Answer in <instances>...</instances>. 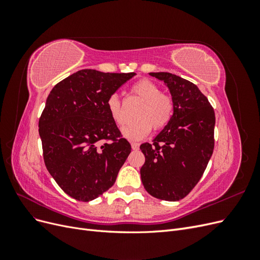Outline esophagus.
<instances>
[{
    "instance_id": "esophagus-1",
    "label": "esophagus",
    "mask_w": 260,
    "mask_h": 260,
    "mask_svg": "<svg viewBox=\"0 0 260 260\" xmlns=\"http://www.w3.org/2000/svg\"><path fill=\"white\" fill-rule=\"evenodd\" d=\"M131 146H132V149H135V151H138L140 144L137 143V142H131Z\"/></svg>"
}]
</instances>
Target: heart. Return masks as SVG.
<instances>
[{"mask_svg": "<svg viewBox=\"0 0 260 260\" xmlns=\"http://www.w3.org/2000/svg\"><path fill=\"white\" fill-rule=\"evenodd\" d=\"M132 94L142 101L137 113L138 121L122 130L123 136L130 140L144 139L152 131L162 130L171 121L175 113V100L170 94L161 92L159 85L148 79L137 81L131 88ZM107 108L118 127L125 124V117L121 101L117 94H112L107 100Z\"/></svg>", "mask_w": 260, "mask_h": 260, "instance_id": "b5f03b06", "label": "heart"}]
</instances>
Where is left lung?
<instances>
[{"instance_id":"1","label":"left lung","mask_w":260,"mask_h":260,"mask_svg":"<svg viewBox=\"0 0 260 260\" xmlns=\"http://www.w3.org/2000/svg\"><path fill=\"white\" fill-rule=\"evenodd\" d=\"M162 80L175 100V113L152 144L140 146L145 156L141 179L156 199L182 200L199 183L214 152L215 112L194 83L170 73H151Z\"/></svg>"}]
</instances>
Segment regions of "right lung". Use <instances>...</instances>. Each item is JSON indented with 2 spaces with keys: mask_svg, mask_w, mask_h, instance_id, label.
<instances>
[{
  "mask_svg": "<svg viewBox=\"0 0 260 260\" xmlns=\"http://www.w3.org/2000/svg\"><path fill=\"white\" fill-rule=\"evenodd\" d=\"M135 75L82 69L58 82L46 99L39 119L44 164L77 201L90 202L112 187L131 153L107 100Z\"/></svg>",
  "mask_w": 260,
  "mask_h": 260,
  "instance_id": "right-lung-1",
  "label": "right lung"
}]
</instances>
